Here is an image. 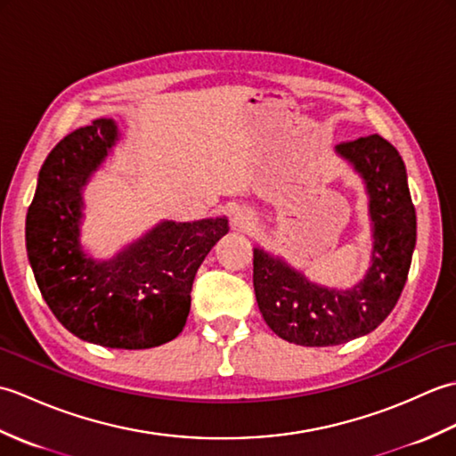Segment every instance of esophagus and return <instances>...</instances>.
Wrapping results in <instances>:
<instances>
[{
  "mask_svg": "<svg viewBox=\"0 0 456 456\" xmlns=\"http://www.w3.org/2000/svg\"><path fill=\"white\" fill-rule=\"evenodd\" d=\"M231 221H233V225L237 229H250V227H255L256 217H255L253 211L243 208V209H237L233 213V217H231Z\"/></svg>",
  "mask_w": 456,
  "mask_h": 456,
  "instance_id": "34e87169",
  "label": "esophagus"
}]
</instances>
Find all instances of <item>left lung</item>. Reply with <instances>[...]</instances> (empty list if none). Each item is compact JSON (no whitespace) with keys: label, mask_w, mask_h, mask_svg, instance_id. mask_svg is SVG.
<instances>
[{"label":"left lung","mask_w":456,"mask_h":456,"mask_svg":"<svg viewBox=\"0 0 456 456\" xmlns=\"http://www.w3.org/2000/svg\"><path fill=\"white\" fill-rule=\"evenodd\" d=\"M361 174L372 221V256L364 278L348 289L307 280L280 256L255 248L253 284L266 325L284 341L333 346L374 331L398 304L415 248V208L405 164L380 134L335 147Z\"/></svg>","instance_id":"obj_1"}]
</instances>
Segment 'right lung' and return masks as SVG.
Here are the masks:
<instances>
[{"label":"right lung","mask_w":456,"mask_h":456,"mask_svg":"<svg viewBox=\"0 0 456 456\" xmlns=\"http://www.w3.org/2000/svg\"><path fill=\"white\" fill-rule=\"evenodd\" d=\"M118 139V125L95 119L56 144L38 172L25 240L37 286L58 322L82 341L134 351L182 333L193 278L229 225L227 217L160 221L110 260L86 255L82 190Z\"/></svg>","instance_id":"right-lung-1"}]
</instances>
